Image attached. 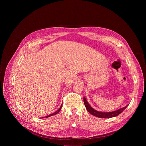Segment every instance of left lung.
Here are the masks:
<instances>
[{"label":"left lung","mask_w":146,"mask_h":146,"mask_svg":"<svg viewBox=\"0 0 146 146\" xmlns=\"http://www.w3.org/2000/svg\"><path fill=\"white\" fill-rule=\"evenodd\" d=\"M84 99V105H85V106H86L87 111L92 115L98 117H99V118H111V117L117 116L118 115L121 114L128 106V105H127L125 107L121 108L118 110L112 111V112H100V111H98L95 110V109H94L93 108H92L91 107V106L87 102L85 97H84V99Z\"/></svg>","instance_id":"obj_1"}]
</instances>
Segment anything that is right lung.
<instances>
[{
  "label": "right lung",
  "mask_w": 146,
  "mask_h": 146,
  "mask_svg": "<svg viewBox=\"0 0 146 146\" xmlns=\"http://www.w3.org/2000/svg\"><path fill=\"white\" fill-rule=\"evenodd\" d=\"M62 105H61V106L60 107V108L57 110V111H56L55 113H52V114H50V115H47V116H46V117H42V118H48V117H50V116H52V115H55V114H56L57 113H58L59 111H60V109H61V108H62Z\"/></svg>",
  "instance_id": "1"
}]
</instances>
